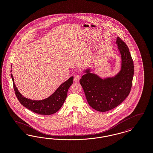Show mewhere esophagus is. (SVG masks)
<instances>
[{
    "label": "esophagus",
    "instance_id": "34e87169",
    "mask_svg": "<svg viewBox=\"0 0 153 153\" xmlns=\"http://www.w3.org/2000/svg\"><path fill=\"white\" fill-rule=\"evenodd\" d=\"M80 78H81V76L79 74H76L74 76V81L75 82H77L80 80Z\"/></svg>",
    "mask_w": 153,
    "mask_h": 153
}]
</instances>
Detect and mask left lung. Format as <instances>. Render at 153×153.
Returning a JSON list of instances; mask_svg holds the SVG:
<instances>
[{
	"mask_svg": "<svg viewBox=\"0 0 153 153\" xmlns=\"http://www.w3.org/2000/svg\"><path fill=\"white\" fill-rule=\"evenodd\" d=\"M121 54V70L115 77L104 79L85 71L80 80L89 105L99 112L114 109L121 104L131 91L134 76V63L129 49L119 37L116 41Z\"/></svg>",
	"mask_w": 153,
	"mask_h": 153,
	"instance_id": "obj_1",
	"label": "left lung"
}]
</instances>
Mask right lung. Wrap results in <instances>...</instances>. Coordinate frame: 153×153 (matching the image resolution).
I'll list each match as a JSON object with an SVG mask.
<instances>
[{
  "label": "right lung",
  "instance_id": "right-lung-1",
  "mask_svg": "<svg viewBox=\"0 0 153 153\" xmlns=\"http://www.w3.org/2000/svg\"><path fill=\"white\" fill-rule=\"evenodd\" d=\"M11 76L13 82L15 94L22 105L35 113L45 115L53 114L61 108L66 98L68 89L73 82V77H71L63 82L49 97L42 100H33L25 97L20 94L15 86L12 74Z\"/></svg>",
  "mask_w": 153,
  "mask_h": 153
}]
</instances>
